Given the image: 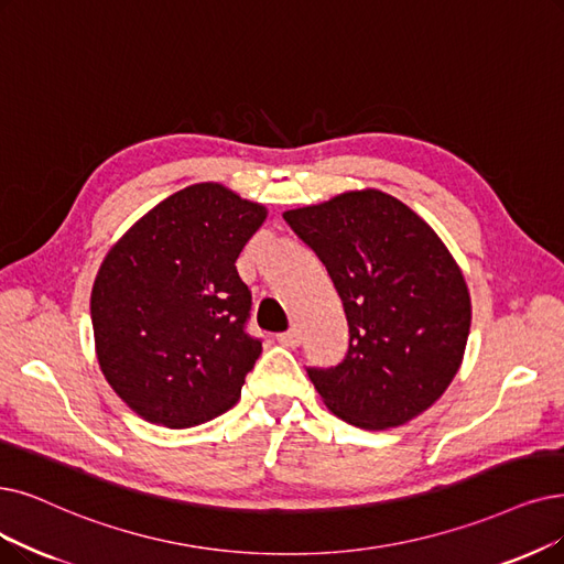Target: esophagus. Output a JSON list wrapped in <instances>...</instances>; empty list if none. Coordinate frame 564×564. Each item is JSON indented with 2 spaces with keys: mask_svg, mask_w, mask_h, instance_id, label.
<instances>
[{
  "mask_svg": "<svg viewBox=\"0 0 564 564\" xmlns=\"http://www.w3.org/2000/svg\"><path fill=\"white\" fill-rule=\"evenodd\" d=\"M278 343L284 347H299L301 345V330L299 328H289L278 335Z\"/></svg>",
  "mask_w": 564,
  "mask_h": 564,
  "instance_id": "1",
  "label": "esophagus"
}]
</instances>
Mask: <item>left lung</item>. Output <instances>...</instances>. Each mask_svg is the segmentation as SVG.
<instances>
[{
	"label": "left lung",
	"mask_w": 564,
	"mask_h": 564,
	"mask_svg": "<svg viewBox=\"0 0 564 564\" xmlns=\"http://www.w3.org/2000/svg\"><path fill=\"white\" fill-rule=\"evenodd\" d=\"M343 299L349 351L335 368H307L343 421L387 431L423 414L452 384L469 335L463 270L410 206L379 189L337 194L286 210Z\"/></svg>",
	"instance_id": "obj_1"
}]
</instances>
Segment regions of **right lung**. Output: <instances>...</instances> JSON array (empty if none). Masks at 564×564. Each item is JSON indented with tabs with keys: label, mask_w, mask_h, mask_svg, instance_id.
<instances>
[{
	"label": "right lung",
	"mask_w": 564,
	"mask_h": 564,
	"mask_svg": "<svg viewBox=\"0 0 564 564\" xmlns=\"http://www.w3.org/2000/svg\"><path fill=\"white\" fill-rule=\"evenodd\" d=\"M268 210L219 183L180 189L110 247L95 278L101 372L141 419L206 423L240 398L261 354L236 259Z\"/></svg>",
	"instance_id": "1"
}]
</instances>
